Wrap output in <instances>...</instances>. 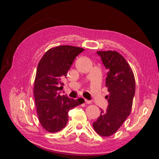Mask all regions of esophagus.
Instances as JSON below:
<instances>
[{
	"label": "esophagus",
	"mask_w": 159,
	"mask_h": 159,
	"mask_svg": "<svg viewBox=\"0 0 159 159\" xmlns=\"http://www.w3.org/2000/svg\"><path fill=\"white\" fill-rule=\"evenodd\" d=\"M85 104H89L91 103V102L90 100H88V99H85Z\"/></svg>",
	"instance_id": "obj_1"
}]
</instances>
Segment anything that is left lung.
<instances>
[{
	"mask_svg": "<svg viewBox=\"0 0 159 159\" xmlns=\"http://www.w3.org/2000/svg\"><path fill=\"white\" fill-rule=\"evenodd\" d=\"M102 63L108 70L106 96L108 107L101 110L100 116L93 123L99 135L108 137L114 134L130 114L135 93V80L133 70L123 56L116 51H97Z\"/></svg>",
	"mask_w": 159,
	"mask_h": 159,
	"instance_id": "1",
	"label": "left lung"
}]
</instances>
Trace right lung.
Masks as SVG:
<instances>
[{"instance_id":"1","label":"right lung","mask_w":159,"mask_h":159,"mask_svg":"<svg viewBox=\"0 0 159 159\" xmlns=\"http://www.w3.org/2000/svg\"><path fill=\"white\" fill-rule=\"evenodd\" d=\"M84 49L60 45L48 50L38 64L34 94L39 120L45 130L56 133L65 128L69 110L84 102V99L61 96L62 80L80 53Z\"/></svg>"}]
</instances>
